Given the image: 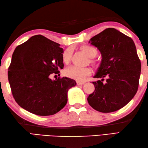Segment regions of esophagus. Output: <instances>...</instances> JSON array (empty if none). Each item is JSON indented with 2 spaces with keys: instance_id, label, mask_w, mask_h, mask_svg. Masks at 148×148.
I'll list each match as a JSON object with an SVG mask.
<instances>
[{
  "instance_id": "obj_1",
  "label": "esophagus",
  "mask_w": 148,
  "mask_h": 148,
  "mask_svg": "<svg viewBox=\"0 0 148 148\" xmlns=\"http://www.w3.org/2000/svg\"><path fill=\"white\" fill-rule=\"evenodd\" d=\"M84 83H85L83 82V81H77V85H83Z\"/></svg>"
}]
</instances>
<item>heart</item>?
<instances>
[{"instance_id": "obj_1", "label": "heart", "mask_w": 148, "mask_h": 148, "mask_svg": "<svg viewBox=\"0 0 148 148\" xmlns=\"http://www.w3.org/2000/svg\"><path fill=\"white\" fill-rule=\"evenodd\" d=\"M81 49L90 58H93L97 55V49L93 46H83L81 47ZM72 53V49L71 48H67L63 52L62 60L64 62L68 63L70 61ZM90 62L92 64L94 63L92 60H90ZM91 72H91L90 69L89 68H81L74 65L67 67L64 71L66 76L77 81H83L86 76L91 74Z\"/></svg>"}]
</instances>
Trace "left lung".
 I'll list each match as a JSON object with an SVG mask.
<instances>
[{"instance_id": "left-lung-1", "label": "left lung", "mask_w": 148, "mask_h": 148, "mask_svg": "<svg viewBox=\"0 0 148 148\" xmlns=\"http://www.w3.org/2000/svg\"><path fill=\"white\" fill-rule=\"evenodd\" d=\"M89 43L101 53L102 60L92 82L95 89L88 97L90 106L101 112L123 108L136 95L141 71L134 40L113 28L91 38ZM106 78V81H102Z\"/></svg>"}]
</instances>
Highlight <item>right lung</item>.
<instances>
[{
  "label": "right lung",
  "mask_w": 148,
  "mask_h": 148,
  "mask_svg": "<svg viewBox=\"0 0 148 148\" xmlns=\"http://www.w3.org/2000/svg\"><path fill=\"white\" fill-rule=\"evenodd\" d=\"M60 45L41 35L31 37L18 46L8 69V80L15 101L39 116L60 111L67 102V92L76 82L67 77L49 76L64 68Z\"/></svg>",
  "instance_id": "add662e5"
}]
</instances>
